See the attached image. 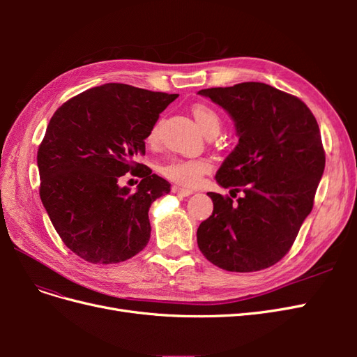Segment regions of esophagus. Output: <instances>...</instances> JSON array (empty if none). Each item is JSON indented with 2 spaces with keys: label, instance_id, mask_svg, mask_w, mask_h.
<instances>
[{
  "label": "esophagus",
  "instance_id": "esophagus-1",
  "mask_svg": "<svg viewBox=\"0 0 357 357\" xmlns=\"http://www.w3.org/2000/svg\"><path fill=\"white\" fill-rule=\"evenodd\" d=\"M172 192L176 193V195H181V197H189L193 193L192 189L188 188H181V186H172Z\"/></svg>",
  "mask_w": 357,
  "mask_h": 357
}]
</instances>
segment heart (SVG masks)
<instances>
[{
  "instance_id": "b5f03b06",
  "label": "heart",
  "mask_w": 357,
  "mask_h": 357,
  "mask_svg": "<svg viewBox=\"0 0 357 357\" xmlns=\"http://www.w3.org/2000/svg\"><path fill=\"white\" fill-rule=\"evenodd\" d=\"M193 119H195L197 125L199 126L204 135L210 132H219L220 129V117L213 110L211 107L205 104H197L192 110ZM159 126L155 125L152 132H150L149 138L155 139L158 137ZM211 165L210 162L205 159H171L167 164L160 165V172L168 178L174 180L181 185H195V183L201 178V176L207 174Z\"/></svg>"
}]
</instances>
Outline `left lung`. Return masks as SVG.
<instances>
[{
	"instance_id": "left-lung-1",
	"label": "left lung",
	"mask_w": 357,
	"mask_h": 357,
	"mask_svg": "<svg viewBox=\"0 0 357 357\" xmlns=\"http://www.w3.org/2000/svg\"><path fill=\"white\" fill-rule=\"evenodd\" d=\"M198 93L234 121L238 144L215 172V181L243 190L236 201L207 193L214 208L199 225L198 247L226 271H261L289 252L311 213L325 171L317 121L296 96L265 83Z\"/></svg>"
}]
</instances>
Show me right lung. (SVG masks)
Here are the masks:
<instances>
[{"mask_svg": "<svg viewBox=\"0 0 357 357\" xmlns=\"http://www.w3.org/2000/svg\"><path fill=\"white\" fill-rule=\"evenodd\" d=\"M177 96L105 83L52 116L37 153L40 198L63 244L84 261L119 264L147 245L149 208L171 185L138 159ZM129 170L142 178L135 191L118 185Z\"/></svg>", "mask_w": 357, "mask_h": 357, "instance_id": "1", "label": "right lung"}]
</instances>
